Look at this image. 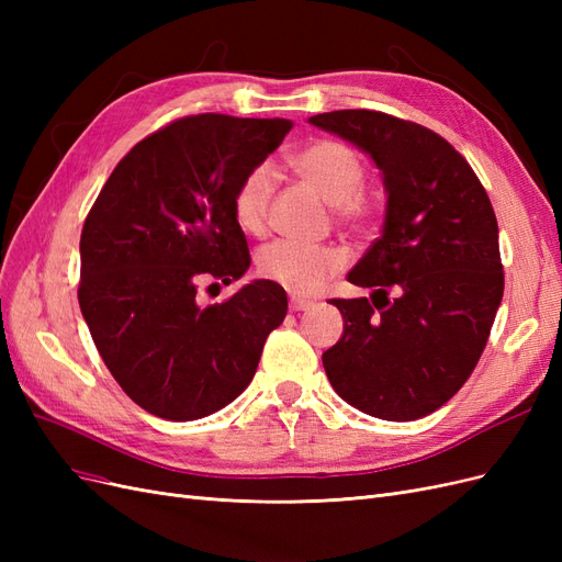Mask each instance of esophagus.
<instances>
[{
    "label": "esophagus",
    "instance_id": "esophagus-1",
    "mask_svg": "<svg viewBox=\"0 0 562 562\" xmlns=\"http://www.w3.org/2000/svg\"><path fill=\"white\" fill-rule=\"evenodd\" d=\"M314 307L312 300H302V297H291V310L293 312H307Z\"/></svg>",
    "mask_w": 562,
    "mask_h": 562
}]
</instances>
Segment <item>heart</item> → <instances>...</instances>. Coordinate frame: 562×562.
I'll return each mask as SVG.
<instances>
[{
  "instance_id": "b5f03b06",
  "label": "heart",
  "mask_w": 562,
  "mask_h": 562,
  "mask_svg": "<svg viewBox=\"0 0 562 562\" xmlns=\"http://www.w3.org/2000/svg\"><path fill=\"white\" fill-rule=\"evenodd\" d=\"M295 173L302 182L335 206L339 223L366 229L378 213V196L366 194V166L356 151L337 140H316L293 157ZM277 176L269 164L250 168L234 192V217L248 234H260L267 225V211L274 194ZM342 267V258L333 248L304 246L295 241H274L260 250L258 269L269 281L285 291L307 295L318 291L326 279Z\"/></svg>"
}]
</instances>
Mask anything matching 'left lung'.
Segmentation results:
<instances>
[{"label":"left lung","mask_w":562,"mask_h":562,"mask_svg":"<svg viewBox=\"0 0 562 562\" xmlns=\"http://www.w3.org/2000/svg\"><path fill=\"white\" fill-rule=\"evenodd\" d=\"M310 124L366 151L386 192L380 239L347 274L372 295L330 300L345 330L323 368L366 415L427 417L469 380L499 310L495 211L467 159L429 128L372 110L314 114Z\"/></svg>","instance_id":"1"}]
</instances>
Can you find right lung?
<instances>
[{"instance_id":"1","label":"right lung","mask_w":562,"mask_h":562,"mask_svg":"<svg viewBox=\"0 0 562 562\" xmlns=\"http://www.w3.org/2000/svg\"><path fill=\"white\" fill-rule=\"evenodd\" d=\"M291 128V119H178L116 164L83 223V321L112 378L151 415L192 422L232 403L285 318L274 281H250L211 307L196 291L248 271L234 192Z\"/></svg>"}]
</instances>
